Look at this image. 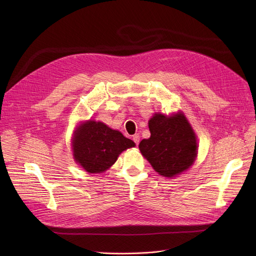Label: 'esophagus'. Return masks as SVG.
<instances>
[{
    "label": "esophagus",
    "instance_id": "esophagus-1",
    "mask_svg": "<svg viewBox=\"0 0 256 256\" xmlns=\"http://www.w3.org/2000/svg\"><path fill=\"white\" fill-rule=\"evenodd\" d=\"M132 141L136 143V145L139 144V142H140V136L138 135V134H136V135L132 136Z\"/></svg>",
    "mask_w": 256,
    "mask_h": 256
}]
</instances>
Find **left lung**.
Returning a JSON list of instances; mask_svg holds the SVG:
<instances>
[{"mask_svg": "<svg viewBox=\"0 0 256 256\" xmlns=\"http://www.w3.org/2000/svg\"><path fill=\"white\" fill-rule=\"evenodd\" d=\"M148 126L150 138L143 139L139 148L158 174L174 178L193 164L197 156L196 137L184 114H156Z\"/></svg>", "mask_w": 256, "mask_h": 256, "instance_id": "obj_1", "label": "left lung"}]
</instances>
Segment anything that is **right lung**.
I'll list each match as a JSON object with an SVG mask.
<instances>
[{
    "mask_svg": "<svg viewBox=\"0 0 256 256\" xmlns=\"http://www.w3.org/2000/svg\"><path fill=\"white\" fill-rule=\"evenodd\" d=\"M134 146L135 143L120 132L96 121L82 124L72 142L76 160L90 173L110 168L121 152Z\"/></svg>",
    "mask_w": 256,
    "mask_h": 256,
    "instance_id": "right-lung-1",
    "label": "right lung"
}]
</instances>
